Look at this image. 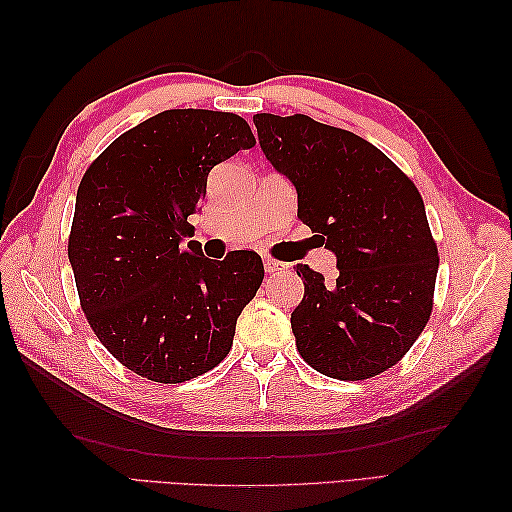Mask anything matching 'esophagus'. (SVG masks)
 Here are the masks:
<instances>
[{
    "label": "esophagus",
    "instance_id": "1",
    "mask_svg": "<svg viewBox=\"0 0 512 512\" xmlns=\"http://www.w3.org/2000/svg\"><path fill=\"white\" fill-rule=\"evenodd\" d=\"M264 268H266L268 275H275V273H284V270H286L288 266H286L284 262H277V259L266 257V259H264Z\"/></svg>",
    "mask_w": 512,
    "mask_h": 512
}]
</instances>
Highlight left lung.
<instances>
[{"mask_svg": "<svg viewBox=\"0 0 512 512\" xmlns=\"http://www.w3.org/2000/svg\"><path fill=\"white\" fill-rule=\"evenodd\" d=\"M259 147L297 191L299 220L321 233L339 277L297 266L303 299L290 317L317 372L365 380L396 365L433 308L438 248L424 202L383 151L310 116H253Z\"/></svg>", "mask_w": 512, "mask_h": 512, "instance_id": "left-lung-1", "label": "left lung"}]
</instances>
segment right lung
<instances>
[{
  "label": "right lung",
  "instance_id": "right-lung-1",
  "mask_svg": "<svg viewBox=\"0 0 512 512\" xmlns=\"http://www.w3.org/2000/svg\"><path fill=\"white\" fill-rule=\"evenodd\" d=\"M255 145L237 114L167 110L118 136L76 191L68 257L81 308L116 361L184 383L231 352L237 317L262 286L253 250L224 262L182 246L209 171Z\"/></svg>",
  "mask_w": 512,
  "mask_h": 512
}]
</instances>
